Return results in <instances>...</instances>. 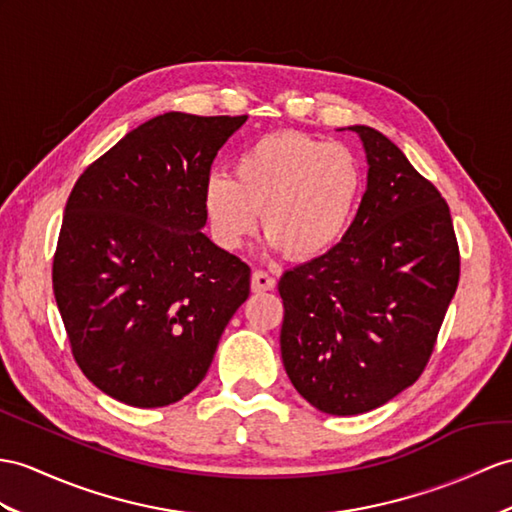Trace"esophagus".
Listing matches in <instances>:
<instances>
[{
    "label": "esophagus",
    "instance_id": "obj_1",
    "mask_svg": "<svg viewBox=\"0 0 512 512\" xmlns=\"http://www.w3.org/2000/svg\"><path fill=\"white\" fill-rule=\"evenodd\" d=\"M273 286H276V278L271 276V273L258 269L252 273V291L254 293H265V291H271Z\"/></svg>",
    "mask_w": 512,
    "mask_h": 512
}]
</instances>
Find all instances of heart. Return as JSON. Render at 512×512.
I'll return each mask as SVG.
<instances>
[{"mask_svg": "<svg viewBox=\"0 0 512 512\" xmlns=\"http://www.w3.org/2000/svg\"><path fill=\"white\" fill-rule=\"evenodd\" d=\"M360 191L363 171L350 149L299 132H276L236 158L234 178L210 173L204 206L223 247H241L254 234L260 213L271 245L304 260L339 243Z\"/></svg>", "mask_w": 512, "mask_h": 512, "instance_id": "1", "label": "heart"}]
</instances>
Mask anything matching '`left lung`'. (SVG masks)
<instances>
[{"label":"left lung","instance_id":"8db88e82","mask_svg":"<svg viewBox=\"0 0 512 512\" xmlns=\"http://www.w3.org/2000/svg\"><path fill=\"white\" fill-rule=\"evenodd\" d=\"M367 154V191L326 254L284 271L280 350L308 404L360 415L426 369L458 286L450 206L378 130L350 126Z\"/></svg>","mask_w":512,"mask_h":512}]
</instances>
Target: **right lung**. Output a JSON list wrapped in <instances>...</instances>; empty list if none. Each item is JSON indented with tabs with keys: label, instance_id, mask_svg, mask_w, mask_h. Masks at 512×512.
<instances>
[{
	"label": "right lung",
	"instance_id": "add662e5",
	"mask_svg": "<svg viewBox=\"0 0 512 512\" xmlns=\"http://www.w3.org/2000/svg\"><path fill=\"white\" fill-rule=\"evenodd\" d=\"M245 121L158 115L86 167L67 199L56 304L84 376L123 404L189 395L249 297V267L202 232L210 165Z\"/></svg>",
	"mask_w": 512,
	"mask_h": 512
}]
</instances>
